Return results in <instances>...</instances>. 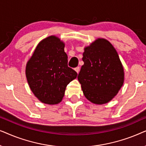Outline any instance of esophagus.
I'll use <instances>...</instances> for the list:
<instances>
[{
    "mask_svg": "<svg viewBox=\"0 0 146 146\" xmlns=\"http://www.w3.org/2000/svg\"><path fill=\"white\" fill-rule=\"evenodd\" d=\"M74 70H75V71L77 73H78L79 72H80V67H76V68H75Z\"/></svg>",
    "mask_w": 146,
    "mask_h": 146,
    "instance_id": "34e87169",
    "label": "esophagus"
}]
</instances>
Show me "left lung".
Instances as JSON below:
<instances>
[{"label":"left lung","instance_id":"obj_1","mask_svg":"<svg viewBox=\"0 0 146 146\" xmlns=\"http://www.w3.org/2000/svg\"><path fill=\"white\" fill-rule=\"evenodd\" d=\"M83 66L78 76L85 97L96 104L109 102L118 93L124 80L119 56L111 44L98 38L84 48Z\"/></svg>","mask_w":146,"mask_h":146}]
</instances>
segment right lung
Listing matches in <instances>:
<instances>
[{
    "label": "right lung",
    "mask_w": 146,
    "mask_h": 146,
    "mask_svg": "<svg viewBox=\"0 0 146 146\" xmlns=\"http://www.w3.org/2000/svg\"><path fill=\"white\" fill-rule=\"evenodd\" d=\"M77 75L68 66L64 43L55 36L40 42L26 67L30 88L40 101L47 104L60 102L67 85Z\"/></svg>",
    "instance_id": "1"
}]
</instances>
